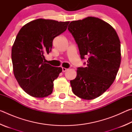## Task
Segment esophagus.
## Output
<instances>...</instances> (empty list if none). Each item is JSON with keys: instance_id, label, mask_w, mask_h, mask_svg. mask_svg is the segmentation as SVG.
<instances>
[{"instance_id": "obj_1", "label": "esophagus", "mask_w": 132, "mask_h": 132, "mask_svg": "<svg viewBox=\"0 0 132 132\" xmlns=\"http://www.w3.org/2000/svg\"><path fill=\"white\" fill-rule=\"evenodd\" d=\"M68 70V69L65 68H62V71H63V72H65V71Z\"/></svg>"}]
</instances>
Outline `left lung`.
Wrapping results in <instances>:
<instances>
[{
    "instance_id": "1",
    "label": "left lung",
    "mask_w": 132,
    "mask_h": 132,
    "mask_svg": "<svg viewBox=\"0 0 132 132\" xmlns=\"http://www.w3.org/2000/svg\"><path fill=\"white\" fill-rule=\"evenodd\" d=\"M68 30L81 59L88 57L86 67L78 68L76 77L70 80L71 89L80 98L95 99L110 87L117 76L121 61L119 37L110 24L94 17L71 21Z\"/></svg>"
}]
</instances>
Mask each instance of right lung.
I'll return each instance as SVG.
<instances>
[{
    "instance_id": "right-lung-1",
    "label": "right lung",
    "mask_w": 132,
    "mask_h": 132,
    "mask_svg": "<svg viewBox=\"0 0 132 132\" xmlns=\"http://www.w3.org/2000/svg\"><path fill=\"white\" fill-rule=\"evenodd\" d=\"M69 23L39 19L26 24L17 34L12 50L13 73L28 95L44 98L52 93L53 81L62 69L46 63L45 55L51 51L54 38L65 31Z\"/></svg>"
}]
</instances>
